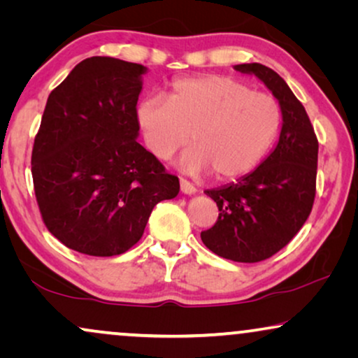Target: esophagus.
<instances>
[{
  "label": "esophagus",
  "instance_id": "esophagus-1",
  "mask_svg": "<svg viewBox=\"0 0 358 358\" xmlns=\"http://www.w3.org/2000/svg\"><path fill=\"white\" fill-rule=\"evenodd\" d=\"M180 192L185 194V195H194L195 192H197V189H195L194 185L189 182V180L180 179Z\"/></svg>",
  "mask_w": 358,
  "mask_h": 358
}]
</instances>
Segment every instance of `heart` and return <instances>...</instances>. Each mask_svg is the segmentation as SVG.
Wrapping results in <instances>:
<instances>
[{
	"label": "heart",
	"mask_w": 358,
	"mask_h": 358,
	"mask_svg": "<svg viewBox=\"0 0 358 358\" xmlns=\"http://www.w3.org/2000/svg\"><path fill=\"white\" fill-rule=\"evenodd\" d=\"M136 122L156 158H173L192 138L194 146L179 159L180 171L234 179L261 163L280 130L282 112L267 92L229 76L203 75L174 81L168 101L145 97Z\"/></svg>",
	"instance_id": "obj_1"
}]
</instances>
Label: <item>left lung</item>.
<instances>
[{"label": "left lung", "mask_w": 358, "mask_h": 358, "mask_svg": "<svg viewBox=\"0 0 358 358\" xmlns=\"http://www.w3.org/2000/svg\"><path fill=\"white\" fill-rule=\"evenodd\" d=\"M259 78L282 112L271 155L238 182L205 190L220 210L200 238L210 251L234 262H259L285 248L310 217L316 194L317 138L305 107L283 78L261 63L234 65Z\"/></svg>", "instance_id": "obj_1"}]
</instances>
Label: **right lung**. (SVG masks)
Masks as SVG:
<instances>
[{
	"label": "right lung",
	"instance_id": "add662e5",
	"mask_svg": "<svg viewBox=\"0 0 358 358\" xmlns=\"http://www.w3.org/2000/svg\"><path fill=\"white\" fill-rule=\"evenodd\" d=\"M146 71L91 57L48 96L32 150L34 189L48 231L73 251H129L155 205L179 194V179L136 141Z\"/></svg>",
	"mask_w": 358,
	"mask_h": 358
}]
</instances>
